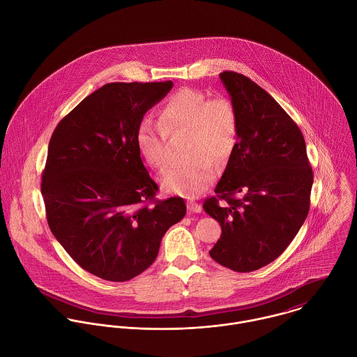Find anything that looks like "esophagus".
Listing matches in <instances>:
<instances>
[{
    "instance_id": "esophagus-1",
    "label": "esophagus",
    "mask_w": 357,
    "mask_h": 357,
    "mask_svg": "<svg viewBox=\"0 0 357 357\" xmlns=\"http://www.w3.org/2000/svg\"><path fill=\"white\" fill-rule=\"evenodd\" d=\"M188 208H189V211H190V213H202V211H203V207H202L200 204L195 203V202L188 203Z\"/></svg>"
}]
</instances>
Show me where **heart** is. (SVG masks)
Returning a JSON list of instances; mask_svg holds the SVG:
<instances>
[{
  "mask_svg": "<svg viewBox=\"0 0 357 357\" xmlns=\"http://www.w3.org/2000/svg\"><path fill=\"white\" fill-rule=\"evenodd\" d=\"M158 126L143 120L135 143L144 162L161 169L167 162L165 135L188 132L182 164L167 168L160 176L161 188L185 197L199 196L215 178V167L231 155L238 131L234 105L225 96L208 98L196 88H181L158 109Z\"/></svg>",
  "mask_w": 357,
  "mask_h": 357,
  "instance_id": "obj_1",
  "label": "heart"
}]
</instances>
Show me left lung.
<instances>
[{
	"label": "left lung",
	"mask_w": 357,
	"mask_h": 357,
	"mask_svg": "<svg viewBox=\"0 0 357 357\" xmlns=\"http://www.w3.org/2000/svg\"><path fill=\"white\" fill-rule=\"evenodd\" d=\"M219 77L237 112V143L203 207L222 227L211 258L245 273L273 262L294 240L309 213L313 172L284 109L243 74Z\"/></svg>",
	"instance_id": "1"
}]
</instances>
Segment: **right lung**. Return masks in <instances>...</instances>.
I'll use <instances>...</instances> for the list:
<instances>
[{
  "instance_id": "obj_1",
  "label": "right lung",
  "mask_w": 357,
  "mask_h": 357,
  "mask_svg": "<svg viewBox=\"0 0 357 357\" xmlns=\"http://www.w3.org/2000/svg\"><path fill=\"white\" fill-rule=\"evenodd\" d=\"M172 81L110 82L88 95L55 128L41 193L52 234L86 272L127 282L157 258L165 231L186 206L181 197L155 200L137 149L144 113Z\"/></svg>"
}]
</instances>
